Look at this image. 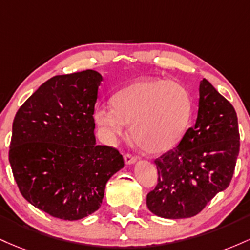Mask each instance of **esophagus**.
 I'll return each instance as SVG.
<instances>
[{"label": "esophagus", "instance_id": "34e87169", "mask_svg": "<svg viewBox=\"0 0 250 250\" xmlns=\"http://www.w3.org/2000/svg\"><path fill=\"white\" fill-rule=\"evenodd\" d=\"M124 161H125V164L126 165H132V164H134V163H136V157H133V156H131V155H125L124 156Z\"/></svg>", "mask_w": 250, "mask_h": 250}]
</instances>
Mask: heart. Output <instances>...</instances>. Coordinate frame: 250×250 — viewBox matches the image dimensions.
Returning <instances> with one entry per match:
<instances>
[{"label":"heart","mask_w":250,"mask_h":250,"mask_svg":"<svg viewBox=\"0 0 250 250\" xmlns=\"http://www.w3.org/2000/svg\"><path fill=\"white\" fill-rule=\"evenodd\" d=\"M112 108L98 107L95 124L108 140H116L131 125V137L151 155L178 144L192 116V98L182 83L144 78L112 97Z\"/></svg>","instance_id":"heart-1"}]
</instances>
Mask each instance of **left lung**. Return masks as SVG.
Masks as SVG:
<instances>
[{
	"label": "left lung",
	"mask_w": 250,
	"mask_h": 250,
	"mask_svg": "<svg viewBox=\"0 0 250 250\" xmlns=\"http://www.w3.org/2000/svg\"><path fill=\"white\" fill-rule=\"evenodd\" d=\"M238 151L240 133L235 108L203 79L195 125L187 131L177 147L155 161L158 184L146 196L148 210L169 220L197 215L228 188Z\"/></svg>",
	"instance_id": "obj_1"
}]
</instances>
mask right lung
Listing matches in <instances>:
<instances>
[{"label":"right lung","instance_id":"add662e5","mask_svg":"<svg viewBox=\"0 0 250 250\" xmlns=\"http://www.w3.org/2000/svg\"><path fill=\"white\" fill-rule=\"evenodd\" d=\"M102 81L92 69L55 75L14 118V178L22 196L53 217L75 221L93 214L108 179L124 167L118 150L95 142L93 113Z\"/></svg>","mask_w":250,"mask_h":250}]
</instances>
